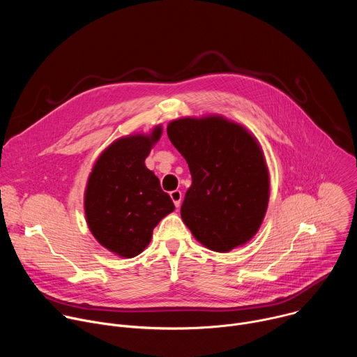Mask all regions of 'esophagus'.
Listing matches in <instances>:
<instances>
[{"label":"esophagus","instance_id":"esophagus-1","mask_svg":"<svg viewBox=\"0 0 357 357\" xmlns=\"http://www.w3.org/2000/svg\"><path fill=\"white\" fill-rule=\"evenodd\" d=\"M169 196H171V199H172V202H174V205H175L176 208H179V206H181V200H182V192L178 190V189H175V190H172V192L169 193Z\"/></svg>","mask_w":357,"mask_h":357}]
</instances>
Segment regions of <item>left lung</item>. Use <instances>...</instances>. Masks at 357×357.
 <instances>
[{
    "label": "left lung",
    "mask_w": 357,
    "mask_h": 357,
    "mask_svg": "<svg viewBox=\"0 0 357 357\" xmlns=\"http://www.w3.org/2000/svg\"><path fill=\"white\" fill-rule=\"evenodd\" d=\"M168 137L192 175L181 216L196 240L219 252L248 241L264 219L270 195L256 139L222 117L175 120Z\"/></svg>",
    "instance_id": "8db88e82"
}]
</instances>
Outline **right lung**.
<instances>
[{
    "label": "right lung",
    "instance_id": "obj_1",
    "mask_svg": "<svg viewBox=\"0 0 357 357\" xmlns=\"http://www.w3.org/2000/svg\"><path fill=\"white\" fill-rule=\"evenodd\" d=\"M131 135L113 142L90 174L84 209L97 241L121 257H135L151 241L152 230L175 206L160 179L144 161L161 137Z\"/></svg>",
    "mask_w": 357,
    "mask_h": 357
}]
</instances>
